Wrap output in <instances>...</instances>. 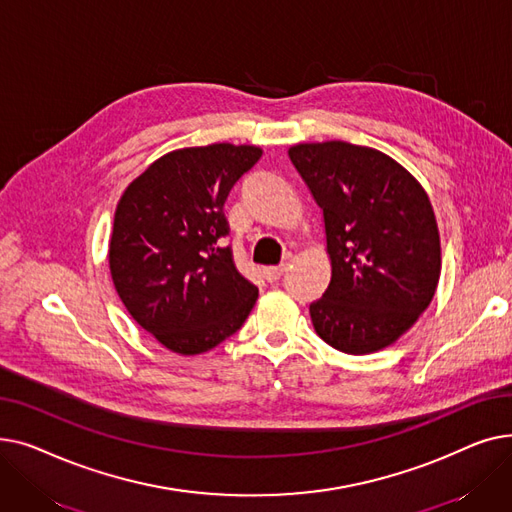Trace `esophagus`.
<instances>
[{
    "instance_id": "obj_1",
    "label": "esophagus",
    "mask_w": 512,
    "mask_h": 512,
    "mask_svg": "<svg viewBox=\"0 0 512 512\" xmlns=\"http://www.w3.org/2000/svg\"><path fill=\"white\" fill-rule=\"evenodd\" d=\"M286 272V265H278V267H265L263 276L267 282H278Z\"/></svg>"
}]
</instances>
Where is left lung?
<instances>
[{"instance_id": "obj_1", "label": "left lung", "mask_w": 512, "mask_h": 512, "mask_svg": "<svg viewBox=\"0 0 512 512\" xmlns=\"http://www.w3.org/2000/svg\"><path fill=\"white\" fill-rule=\"evenodd\" d=\"M324 211L332 278L309 305L317 336L346 355L396 342L432 303L442 249L419 180L390 155L344 141L288 149Z\"/></svg>"}]
</instances>
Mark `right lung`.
<instances>
[{
	"mask_svg": "<svg viewBox=\"0 0 512 512\" xmlns=\"http://www.w3.org/2000/svg\"><path fill=\"white\" fill-rule=\"evenodd\" d=\"M263 151L255 145L184 147L155 159L118 201L110 274L126 311L168 351H211L245 324L257 286L240 276L224 203Z\"/></svg>",
	"mask_w": 512,
	"mask_h": 512,
	"instance_id": "obj_1",
	"label": "right lung"
}]
</instances>
